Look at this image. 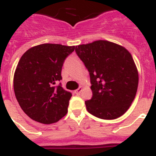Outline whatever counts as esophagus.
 <instances>
[{
    "mask_svg": "<svg viewBox=\"0 0 156 156\" xmlns=\"http://www.w3.org/2000/svg\"><path fill=\"white\" fill-rule=\"evenodd\" d=\"M83 87H80L78 88V89H77V90H75V93L77 94V95H79V94L81 93V91L83 90Z\"/></svg>",
    "mask_w": 156,
    "mask_h": 156,
    "instance_id": "1",
    "label": "esophagus"
}]
</instances>
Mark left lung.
Wrapping results in <instances>:
<instances>
[{
	"instance_id": "obj_1",
	"label": "left lung",
	"mask_w": 156,
	"mask_h": 156,
	"mask_svg": "<svg viewBox=\"0 0 156 156\" xmlns=\"http://www.w3.org/2000/svg\"><path fill=\"white\" fill-rule=\"evenodd\" d=\"M75 51L90 73L92 97L85 101L88 112L105 120L122 116L138 90V69L130 52L108 40L78 45Z\"/></svg>"
}]
</instances>
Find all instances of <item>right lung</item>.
Instances as JSON below:
<instances>
[{"label": "right lung", "mask_w": 156, "mask_h": 156, "mask_svg": "<svg viewBox=\"0 0 156 156\" xmlns=\"http://www.w3.org/2000/svg\"><path fill=\"white\" fill-rule=\"evenodd\" d=\"M75 46L43 44L30 48L18 61L13 90L21 108L30 118L49 125L68 112L70 92L55 84L61 79L63 62Z\"/></svg>", "instance_id": "add662e5"}]
</instances>
